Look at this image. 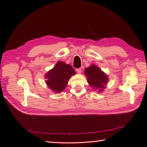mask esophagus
<instances>
[{
	"instance_id": "esophagus-1",
	"label": "esophagus",
	"mask_w": 147,
	"mask_h": 147,
	"mask_svg": "<svg viewBox=\"0 0 147 147\" xmlns=\"http://www.w3.org/2000/svg\"><path fill=\"white\" fill-rule=\"evenodd\" d=\"M76 71L77 72L78 74H81V72H82V68H78L76 69Z\"/></svg>"
}]
</instances>
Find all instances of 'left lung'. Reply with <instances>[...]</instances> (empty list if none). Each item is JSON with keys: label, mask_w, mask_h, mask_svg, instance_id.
I'll use <instances>...</instances> for the list:
<instances>
[{"label": "left lung", "mask_w": 147, "mask_h": 147, "mask_svg": "<svg viewBox=\"0 0 147 147\" xmlns=\"http://www.w3.org/2000/svg\"><path fill=\"white\" fill-rule=\"evenodd\" d=\"M84 74L87 77V82L94 90L101 92L105 88L109 78L107 75L95 65H91L85 69Z\"/></svg>", "instance_id": "left-lung-1"}]
</instances>
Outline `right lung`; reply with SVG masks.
<instances>
[{
    "mask_svg": "<svg viewBox=\"0 0 147 147\" xmlns=\"http://www.w3.org/2000/svg\"><path fill=\"white\" fill-rule=\"evenodd\" d=\"M75 74L70 65L58 61L54 67L45 74V82L53 91L60 92L64 90L70 77Z\"/></svg>",
    "mask_w": 147,
    "mask_h": 147,
    "instance_id": "obj_1",
    "label": "right lung"
}]
</instances>
